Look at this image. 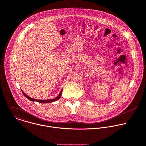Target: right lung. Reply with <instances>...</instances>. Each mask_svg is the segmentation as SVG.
Returning <instances> with one entry per match:
<instances>
[{
  "instance_id": "obj_1",
  "label": "right lung",
  "mask_w": 146,
  "mask_h": 146,
  "mask_svg": "<svg viewBox=\"0 0 146 146\" xmlns=\"http://www.w3.org/2000/svg\"><path fill=\"white\" fill-rule=\"evenodd\" d=\"M21 91H22L23 94L24 95V96H25L27 98H28L29 100L32 101V102H39V103H51V102H55V101L58 100V99L60 98V97H61V96L62 89H61L60 92L59 93L58 96L56 98H54V99H46V100H40V99H35L31 98L29 97V96H28L27 95H26V94L22 90H21Z\"/></svg>"
}]
</instances>
